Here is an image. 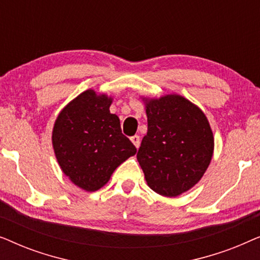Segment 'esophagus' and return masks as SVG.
<instances>
[{"label": "esophagus", "instance_id": "1", "mask_svg": "<svg viewBox=\"0 0 260 260\" xmlns=\"http://www.w3.org/2000/svg\"><path fill=\"white\" fill-rule=\"evenodd\" d=\"M130 140H131V142H133V143H134L135 147H136L137 149L140 148V144H141V137L138 136V135H135V136L130 137Z\"/></svg>", "mask_w": 260, "mask_h": 260}]
</instances>
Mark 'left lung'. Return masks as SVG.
<instances>
[{
    "label": "left lung",
    "instance_id": "left-lung-1",
    "mask_svg": "<svg viewBox=\"0 0 260 260\" xmlns=\"http://www.w3.org/2000/svg\"><path fill=\"white\" fill-rule=\"evenodd\" d=\"M148 133L137 161L148 186L167 198L179 197L204 176L214 137L202 110L180 94L143 98Z\"/></svg>",
    "mask_w": 260,
    "mask_h": 260
}]
</instances>
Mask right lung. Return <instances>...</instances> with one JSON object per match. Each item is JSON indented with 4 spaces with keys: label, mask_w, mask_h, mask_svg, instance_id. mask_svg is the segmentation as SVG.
<instances>
[{
    "label": "right lung",
    "mask_w": 260,
    "mask_h": 260,
    "mask_svg": "<svg viewBox=\"0 0 260 260\" xmlns=\"http://www.w3.org/2000/svg\"><path fill=\"white\" fill-rule=\"evenodd\" d=\"M112 98L86 90L56 117L52 133L54 154L62 173L86 191L101 189L118 166L136 154L110 112Z\"/></svg>",
    "instance_id": "right-lung-1"
}]
</instances>
